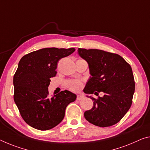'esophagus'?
<instances>
[{
    "label": "esophagus",
    "instance_id": "esophagus-1",
    "mask_svg": "<svg viewBox=\"0 0 150 150\" xmlns=\"http://www.w3.org/2000/svg\"><path fill=\"white\" fill-rule=\"evenodd\" d=\"M82 98H83L82 96H81V95H77V100H81V99Z\"/></svg>",
    "mask_w": 150,
    "mask_h": 150
}]
</instances>
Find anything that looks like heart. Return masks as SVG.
<instances>
[{"label": "heart", "mask_w": 150, "mask_h": 150, "mask_svg": "<svg viewBox=\"0 0 150 150\" xmlns=\"http://www.w3.org/2000/svg\"><path fill=\"white\" fill-rule=\"evenodd\" d=\"M66 85L72 91H77L82 87L83 83L77 80H69L67 81Z\"/></svg>", "instance_id": "b5f03b06"}]
</instances>
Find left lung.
Instances as JSON below:
<instances>
[{
    "mask_svg": "<svg viewBox=\"0 0 150 150\" xmlns=\"http://www.w3.org/2000/svg\"><path fill=\"white\" fill-rule=\"evenodd\" d=\"M79 55L87 61L89 74L83 92L104 96L93 101V106L84 113L89 123L99 127H109L120 122L129 110L135 91L131 66L117 54L99 49H79Z\"/></svg>",
    "mask_w": 150,
    "mask_h": 150,
    "instance_id": "8db88e82",
    "label": "left lung"
}]
</instances>
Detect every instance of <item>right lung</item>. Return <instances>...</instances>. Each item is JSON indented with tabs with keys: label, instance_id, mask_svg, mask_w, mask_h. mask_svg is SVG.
<instances>
[{
	"label": "right lung",
	"instance_id": "obj_1",
	"mask_svg": "<svg viewBox=\"0 0 150 150\" xmlns=\"http://www.w3.org/2000/svg\"><path fill=\"white\" fill-rule=\"evenodd\" d=\"M74 48H44L23 56L13 77L14 100L25 122L39 130L57 126L65 109L77 96L67 90L50 97L48 87L55 76L59 59L70 55Z\"/></svg>",
	"mask_w": 150,
	"mask_h": 150
}]
</instances>
